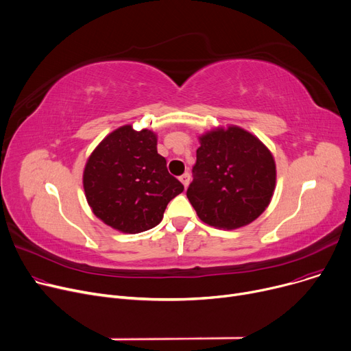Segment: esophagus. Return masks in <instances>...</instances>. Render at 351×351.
Returning a JSON list of instances; mask_svg holds the SVG:
<instances>
[{"mask_svg": "<svg viewBox=\"0 0 351 351\" xmlns=\"http://www.w3.org/2000/svg\"><path fill=\"white\" fill-rule=\"evenodd\" d=\"M180 181L182 182V185L185 189L189 187V184H190V174L189 173H184L181 177H180Z\"/></svg>", "mask_w": 351, "mask_h": 351, "instance_id": "1", "label": "esophagus"}]
</instances>
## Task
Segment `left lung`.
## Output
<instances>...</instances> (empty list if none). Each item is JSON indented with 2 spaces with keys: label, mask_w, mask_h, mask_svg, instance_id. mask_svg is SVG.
Listing matches in <instances>:
<instances>
[{
  "label": "left lung",
  "mask_w": 351,
  "mask_h": 351,
  "mask_svg": "<svg viewBox=\"0 0 351 351\" xmlns=\"http://www.w3.org/2000/svg\"><path fill=\"white\" fill-rule=\"evenodd\" d=\"M187 197L199 219L237 230L255 221L271 202L276 166L265 144L238 126L199 136Z\"/></svg>",
  "instance_id": "obj_1"
}]
</instances>
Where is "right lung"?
<instances>
[{
    "mask_svg": "<svg viewBox=\"0 0 351 351\" xmlns=\"http://www.w3.org/2000/svg\"><path fill=\"white\" fill-rule=\"evenodd\" d=\"M84 189L99 219L120 232L138 234L161 222L167 204L184 185L157 153V136L126 125L93 150L85 166Z\"/></svg>",
    "mask_w": 351,
    "mask_h": 351,
    "instance_id": "add662e5",
    "label": "right lung"
}]
</instances>
